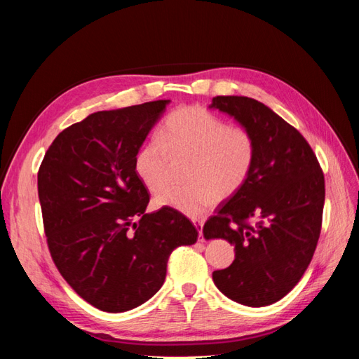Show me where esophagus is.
<instances>
[{
	"label": "esophagus",
	"instance_id": "1",
	"mask_svg": "<svg viewBox=\"0 0 359 359\" xmlns=\"http://www.w3.org/2000/svg\"><path fill=\"white\" fill-rule=\"evenodd\" d=\"M193 224H194V227H196V229H198V232H199V241H201V243H203V241H205V238H203V233H202V227H203V222H202V220H198V219H194V220H193Z\"/></svg>",
	"mask_w": 359,
	"mask_h": 359
}]
</instances>
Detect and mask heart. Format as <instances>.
<instances>
[{
  "instance_id": "1",
  "label": "heart",
  "mask_w": 359,
  "mask_h": 359,
  "mask_svg": "<svg viewBox=\"0 0 359 359\" xmlns=\"http://www.w3.org/2000/svg\"><path fill=\"white\" fill-rule=\"evenodd\" d=\"M169 156L190 157L187 186H172L156 203L189 217H199L217 201L229 198L247 182L256 160V140L244 126L227 124L202 106L173 111L156 137L136 151L135 170L149 191L169 181Z\"/></svg>"
}]
</instances>
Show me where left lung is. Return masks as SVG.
I'll return each instance as SVG.
<instances>
[{"label":"left lung","mask_w":359,"mask_h":359,"mask_svg":"<svg viewBox=\"0 0 359 359\" xmlns=\"http://www.w3.org/2000/svg\"><path fill=\"white\" fill-rule=\"evenodd\" d=\"M247 127L256 160L244 186L215 208L206 240L223 238L235 260L212 273L219 290L248 307L280 301L311 262L322 226L325 180L311 147L268 106L243 95H217L210 104Z\"/></svg>","instance_id":"obj_1"}]
</instances>
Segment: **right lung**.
Here are the masks:
<instances>
[{
  "mask_svg": "<svg viewBox=\"0 0 359 359\" xmlns=\"http://www.w3.org/2000/svg\"><path fill=\"white\" fill-rule=\"evenodd\" d=\"M168 104L91 114L62 130L39 169L50 256L72 289L102 311L123 313L154 297L170 253L198 241L180 211L145 212L149 194L135 170L136 151Z\"/></svg>",
  "mask_w": 359,
  "mask_h": 359,
  "instance_id": "1",
  "label": "right lung"
}]
</instances>
